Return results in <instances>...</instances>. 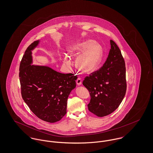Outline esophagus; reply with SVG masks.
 <instances>
[{"mask_svg": "<svg viewBox=\"0 0 153 153\" xmlns=\"http://www.w3.org/2000/svg\"><path fill=\"white\" fill-rule=\"evenodd\" d=\"M82 80L80 77H78L77 79L76 80V83L78 85H82Z\"/></svg>", "mask_w": 153, "mask_h": 153, "instance_id": "34e87169", "label": "esophagus"}]
</instances>
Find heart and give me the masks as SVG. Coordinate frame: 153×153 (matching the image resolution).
I'll use <instances>...</instances> for the list:
<instances>
[{
    "label": "heart",
    "instance_id": "heart-1",
    "mask_svg": "<svg viewBox=\"0 0 153 153\" xmlns=\"http://www.w3.org/2000/svg\"><path fill=\"white\" fill-rule=\"evenodd\" d=\"M83 51L76 59V66L84 72L90 73L96 68L102 60V48L99 44L88 40L78 45L70 53L76 56Z\"/></svg>",
    "mask_w": 153,
    "mask_h": 153
}]
</instances>
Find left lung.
<instances>
[{
	"label": "left lung",
	"instance_id": "8db88e82",
	"mask_svg": "<svg viewBox=\"0 0 153 153\" xmlns=\"http://www.w3.org/2000/svg\"><path fill=\"white\" fill-rule=\"evenodd\" d=\"M110 45L103 66L86 76L83 82L91 97L88 109L98 117L106 116L115 111L123 101L127 89L124 58L113 40H110Z\"/></svg>",
	"mask_w": 153,
	"mask_h": 153
}]
</instances>
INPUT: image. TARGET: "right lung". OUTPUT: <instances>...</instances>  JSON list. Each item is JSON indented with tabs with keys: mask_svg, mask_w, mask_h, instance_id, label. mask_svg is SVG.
Wrapping results in <instances>:
<instances>
[{
	"mask_svg": "<svg viewBox=\"0 0 153 153\" xmlns=\"http://www.w3.org/2000/svg\"><path fill=\"white\" fill-rule=\"evenodd\" d=\"M34 41L26 50L20 62L19 79L21 94L30 110L40 119L57 122L66 114L68 96L76 85V76L63 74L44 66L33 65L32 51Z\"/></svg>",
	"mask_w": 153,
	"mask_h": 153,
	"instance_id": "add662e5",
	"label": "right lung"
}]
</instances>
